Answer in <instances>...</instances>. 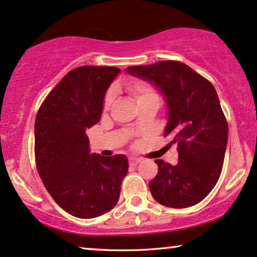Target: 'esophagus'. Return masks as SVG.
I'll return each instance as SVG.
<instances>
[{"mask_svg": "<svg viewBox=\"0 0 257 257\" xmlns=\"http://www.w3.org/2000/svg\"><path fill=\"white\" fill-rule=\"evenodd\" d=\"M142 162L141 158H135V157H132V158H129V165L130 166H136L137 164H140Z\"/></svg>", "mask_w": 257, "mask_h": 257, "instance_id": "esophagus-1", "label": "esophagus"}]
</instances>
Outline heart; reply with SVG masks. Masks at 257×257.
<instances>
[{
	"mask_svg": "<svg viewBox=\"0 0 257 257\" xmlns=\"http://www.w3.org/2000/svg\"><path fill=\"white\" fill-rule=\"evenodd\" d=\"M125 90H127L130 97H132L137 104L145 100V99H149L156 95L155 92H153V90L151 89V86L149 85L148 83L142 82V80H135V82L129 83L127 87H125ZM110 100H112V95L108 94L106 97L105 105L106 106L108 105Z\"/></svg>",
	"mask_w": 257,
	"mask_h": 257,
	"instance_id": "1",
	"label": "heart"
}]
</instances>
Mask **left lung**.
Instances as JSON below:
<instances>
[{"mask_svg":"<svg viewBox=\"0 0 257 257\" xmlns=\"http://www.w3.org/2000/svg\"><path fill=\"white\" fill-rule=\"evenodd\" d=\"M134 77L148 80L166 101L165 136L178 143L179 162L157 159L158 173L149 182L155 200L170 208L193 206L208 196L220 177L228 125L213 85L178 61L128 67Z\"/></svg>","mask_w":257,"mask_h":257,"instance_id":"8db88e82","label":"left lung"}]
</instances>
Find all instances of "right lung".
Here are the masks:
<instances>
[{"label": "right lung", "mask_w": 257, "mask_h": 257, "mask_svg": "<svg viewBox=\"0 0 257 257\" xmlns=\"http://www.w3.org/2000/svg\"><path fill=\"white\" fill-rule=\"evenodd\" d=\"M121 70L83 66L70 70L38 110L34 124L37 170L63 210L90 219L112 210L127 175L124 155L90 152L86 129L100 120L107 90Z\"/></svg>", "instance_id": "1"}]
</instances>
